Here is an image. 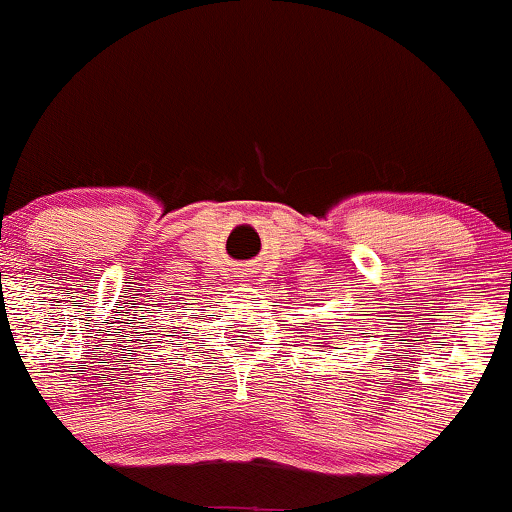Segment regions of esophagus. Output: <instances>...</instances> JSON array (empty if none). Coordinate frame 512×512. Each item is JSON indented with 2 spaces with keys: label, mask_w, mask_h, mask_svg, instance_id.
Masks as SVG:
<instances>
[{
  "label": "esophagus",
  "mask_w": 512,
  "mask_h": 512,
  "mask_svg": "<svg viewBox=\"0 0 512 512\" xmlns=\"http://www.w3.org/2000/svg\"><path fill=\"white\" fill-rule=\"evenodd\" d=\"M239 278H244V275H239Z\"/></svg>",
  "instance_id": "1"
}]
</instances>
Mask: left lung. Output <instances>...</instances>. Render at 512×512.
Wrapping results in <instances>:
<instances>
[{
    "label": "left lung",
    "instance_id": "left-lung-1",
    "mask_svg": "<svg viewBox=\"0 0 512 512\" xmlns=\"http://www.w3.org/2000/svg\"><path fill=\"white\" fill-rule=\"evenodd\" d=\"M328 335H330V330H326V335H323V342H318L316 347H326V345H330V342H328Z\"/></svg>",
    "mask_w": 512,
    "mask_h": 512
}]
</instances>
